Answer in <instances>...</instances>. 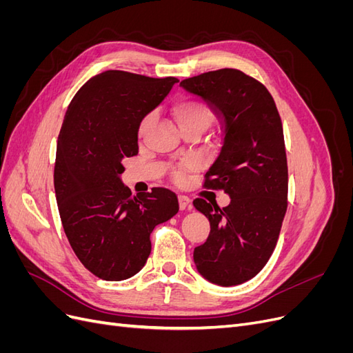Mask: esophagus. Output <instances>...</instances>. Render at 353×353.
<instances>
[{
  "instance_id": "1",
  "label": "esophagus",
  "mask_w": 353,
  "mask_h": 353,
  "mask_svg": "<svg viewBox=\"0 0 353 353\" xmlns=\"http://www.w3.org/2000/svg\"><path fill=\"white\" fill-rule=\"evenodd\" d=\"M178 201H179V209H181V210H185V209H191V208H193V201H191V199H190L188 196L179 194V196H178Z\"/></svg>"
}]
</instances>
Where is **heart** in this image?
Wrapping results in <instances>:
<instances>
[{
    "label": "heart",
    "mask_w": 353,
    "mask_h": 353,
    "mask_svg": "<svg viewBox=\"0 0 353 353\" xmlns=\"http://www.w3.org/2000/svg\"><path fill=\"white\" fill-rule=\"evenodd\" d=\"M172 114L183 131L190 130V128H203L205 130L212 119V110L209 105L205 101L191 97L176 99L172 104ZM153 119L154 113L152 112L143 116V119L138 123V137H143L147 132ZM197 168L199 162L196 159H185L174 169L172 176L175 181H183L187 174L193 172Z\"/></svg>",
    "instance_id": "heart-1"
}]
</instances>
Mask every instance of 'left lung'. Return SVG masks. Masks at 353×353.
Wrapping results in <instances>:
<instances>
[{
	"mask_svg": "<svg viewBox=\"0 0 353 353\" xmlns=\"http://www.w3.org/2000/svg\"><path fill=\"white\" fill-rule=\"evenodd\" d=\"M179 85L205 99L222 122L221 152L203 187L231 197L222 209L194 200L210 222L209 237L194 249V263L210 283L237 285L270 261L287 210L281 117L265 85L239 69L206 72Z\"/></svg>",
	"mask_w": 353,
	"mask_h": 353,
	"instance_id": "obj_1",
	"label": "left lung"
}]
</instances>
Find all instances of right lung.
Wrapping results in <instances>:
<instances>
[{
    "instance_id": "right-lung-1",
    "label": "right lung",
    "mask_w": 353,
    "mask_h": 353,
    "mask_svg": "<svg viewBox=\"0 0 353 353\" xmlns=\"http://www.w3.org/2000/svg\"><path fill=\"white\" fill-rule=\"evenodd\" d=\"M178 82L108 70L74 94L57 141L54 190L63 230L81 263L105 281L140 271L150 234L178 212V197L154 187L138 193L122 184V162L138 154V123Z\"/></svg>"
}]
</instances>
